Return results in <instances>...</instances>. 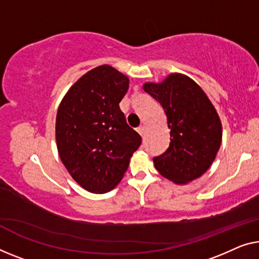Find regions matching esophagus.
Returning <instances> with one entry per match:
<instances>
[{"mask_svg":"<svg viewBox=\"0 0 259 259\" xmlns=\"http://www.w3.org/2000/svg\"><path fill=\"white\" fill-rule=\"evenodd\" d=\"M136 130H137V133L141 135V136H143V135H144V133H145V125L142 124V125L138 126Z\"/></svg>","mask_w":259,"mask_h":259,"instance_id":"1","label":"esophagus"}]
</instances>
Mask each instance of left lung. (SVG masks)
<instances>
[{
  "label": "left lung",
  "instance_id": "left-lung-1",
  "mask_svg": "<svg viewBox=\"0 0 259 259\" xmlns=\"http://www.w3.org/2000/svg\"><path fill=\"white\" fill-rule=\"evenodd\" d=\"M148 94L164 108L169 145L153 158L161 176L177 184L201 177L215 159L222 138V126L214 106L192 79L171 74L161 83H145Z\"/></svg>",
  "mask_w": 259,
  "mask_h": 259
}]
</instances>
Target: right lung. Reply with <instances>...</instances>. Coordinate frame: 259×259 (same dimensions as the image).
I'll return each mask as SVG.
<instances>
[{
  "instance_id": "1",
  "label": "right lung",
  "mask_w": 259,
  "mask_h": 259,
  "mask_svg": "<svg viewBox=\"0 0 259 259\" xmlns=\"http://www.w3.org/2000/svg\"><path fill=\"white\" fill-rule=\"evenodd\" d=\"M128 88L125 75L102 65L81 76L58 109L60 159L73 179L92 193L113 190L142 143L119 109Z\"/></svg>"
}]
</instances>
